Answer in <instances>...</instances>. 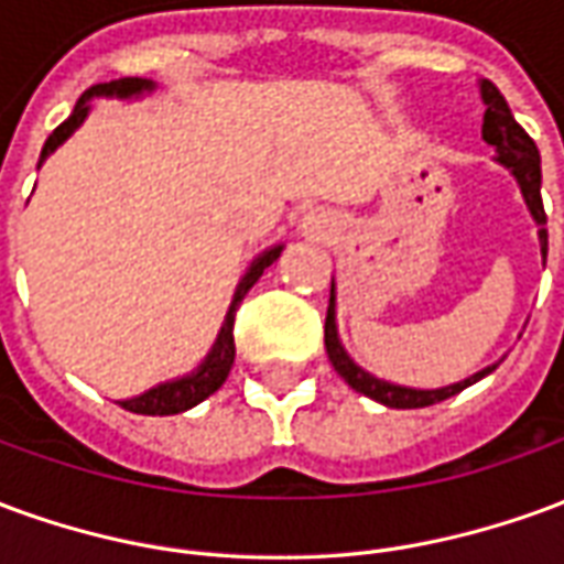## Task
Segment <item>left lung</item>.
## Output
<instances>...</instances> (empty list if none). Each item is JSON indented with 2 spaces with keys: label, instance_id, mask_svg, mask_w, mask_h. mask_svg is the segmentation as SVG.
<instances>
[{
  "label": "left lung",
  "instance_id": "1",
  "mask_svg": "<svg viewBox=\"0 0 564 564\" xmlns=\"http://www.w3.org/2000/svg\"><path fill=\"white\" fill-rule=\"evenodd\" d=\"M480 96L486 102L484 115V141L492 144L498 150V162L513 172V177L520 181L522 196H525V205L532 210V217L541 226V253L546 259V214H544V198H541V153L534 148V141L529 139V132L513 120L510 115L505 96L498 93V87L492 80H484L480 84ZM326 354H329V362L335 366V371L341 375L356 392H362L375 402L387 404V408H429V404H437L456 395L465 387H471L480 378H486L489 371H496V366L477 371L468 380L462 383H453V387H441V390H411V387H395V383H387V380L371 378L368 371L356 366L350 356L344 354L341 341H338V332H335V290L329 295V311H326Z\"/></svg>",
  "mask_w": 564,
  "mask_h": 564
}]
</instances>
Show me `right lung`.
<instances>
[{
  "label": "right lung",
  "mask_w": 564,
  "mask_h": 564,
  "mask_svg": "<svg viewBox=\"0 0 564 564\" xmlns=\"http://www.w3.org/2000/svg\"><path fill=\"white\" fill-rule=\"evenodd\" d=\"M153 84L144 78H120V80H111V84H96L90 90L84 93L75 105V111L68 115V120H63L59 127L47 135L44 141V150H42V160L47 153H54L63 141L75 132V129L84 123V117L90 111V99L93 96H135L141 90H150ZM283 247H271L265 250L262 257L250 265V271L245 274V281L238 283V293L232 299V307H229V314H226V323H223L220 329V338L214 344V350L208 354V359L198 366V371H193L189 378H181V380H172V383H160V387H153L148 390L144 395H135V399H129V402H120V408H127L132 414H144V416H169V414H181V411H189L193 404L205 402L208 395L220 390L223 380L229 378V371H232V362H235V311L241 305V299L247 295V290L259 281V274L269 269L274 259L281 257Z\"/></svg>",
  "instance_id": "add662e5"
}]
</instances>
